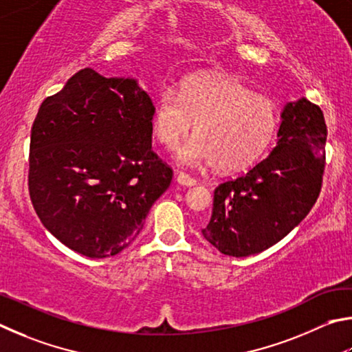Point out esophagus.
I'll return each instance as SVG.
<instances>
[{
	"label": "esophagus",
	"mask_w": 352,
	"mask_h": 352,
	"mask_svg": "<svg viewBox=\"0 0 352 352\" xmlns=\"http://www.w3.org/2000/svg\"><path fill=\"white\" fill-rule=\"evenodd\" d=\"M176 181H177V184H181V186H184V187H193V186H196V184H198V181L193 179L192 176L186 175V173H177Z\"/></svg>",
	"instance_id": "34e87169"
}]
</instances>
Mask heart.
<instances>
[{
  "mask_svg": "<svg viewBox=\"0 0 352 352\" xmlns=\"http://www.w3.org/2000/svg\"><path fill=\"white\" fill-rule=\"evenodd\" d=\"M186 165L212 164L223 173H238L255 165L272 144L278 129V111L267 97L258 96L235 78L192 76L179 94L164 89L153 111L154 138L168 150H176Z\"/></svg>",
  "mask_w": 352,
  "mask_h": 352,
  "instance_id": "heart-1",
  "label": "heart"
}]
</instances>
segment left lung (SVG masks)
Here are the masks:
<instances>
[{"instance_id": "8db88e82", "label": "left lung", "mask_w": 352, "mask_h": 352, "mask_svg": "<svg viewBox=\"0 0 352 352\" xmlns=\"http://www.w3.org/2000/svg\"><path fill=\"white\" fill-rule=\"evenodd\" d=\"M326 123L305 97L281 111L276 145L238 179L219 184L202 235L221 254L249 256L272 248L294 230L320 195Z\"/></svg>"}]
</instances>
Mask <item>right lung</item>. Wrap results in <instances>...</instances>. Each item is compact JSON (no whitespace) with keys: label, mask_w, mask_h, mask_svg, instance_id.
Segmentation results:
<instances>
[{"label":"right lung","mask_w":352,"mask_h":352,"mask_svg":"<svg viewBox=\"0 0 352 352\" xmlns=\"http://www.w3.org/2000/svg\"><path fill=\"white\" fill-rule=\"evenodd\" d=\"M153 111L138 80L91 67L41 103L30 131L29 195L66 248L114 256L144 229L173 176L151 150Z\"/></svg>","instance_id":"right-lung-1"}]
</instances>
